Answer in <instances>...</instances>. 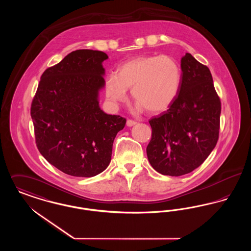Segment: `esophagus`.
I'll list each match as a JSON object with an SVG mask.
<instances>
[{
	"label": "esophagus",
	"mask_w": 251,
	"mask_h": 251,
	"mask_svg": "<svg viewBox=\"0 0 251 251\" xmlns=\"http://www.w3.org/2000/svg\"><path fill=\"white\" fill-rule=\"evenodd\" d=\"M126 124H127V126H128V127H131V126L135 125V124H136V122H135V121H133V120H127V123H126Z\"/></svg>",
	"instance_id": "esophagus-1"
}]
</instances>
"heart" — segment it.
<instances>
[{
  "label": "heart",
  "instance_id": "1",
  "mask_svg": "<svg viewBox=\"0 0 251 251\" xmlns=\"http://www.w3.org/2000/svg\"><path fill=\"white\" fill-rule=\"evenodd\" d=\"M181 81L180 69L170 56H139L119 67L117 76L110 75L105 93L113 102L125 101L127 89L138 108L149 113H161L170 106L178 95Z\"/></svg>",
  "mask_w": 251,
  "mask_h": 251
}]
</instances>
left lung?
<instances>
[{
    "instance_id": "1",
    "label": "left lung",
    "mask_w": 251,
    "mask_h": 251,
    "mask_svg": "<svg viewBox=\"0 0 251 251\" xmlns=\"http://www.w3.org/2000/svg\"><path fill=\"white\" fill-rule=\"evenodd\" d=\"M179 93L167 111L150 120L147 155L157 172L181 176L200 167L215 149L221 102L208 67L190 53L180 60Z\"/></svg>"
}]
</instances>
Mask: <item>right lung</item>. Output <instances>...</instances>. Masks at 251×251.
Listing matches in <instances>:
<instances>
[{"label": "right lung", "mask_w": 251, "mask_h": 251, "mask_svg": "<svg viewBox=\"0 0 251 251\" xmlns=\"http://www.w3.org/2000/svg\"><path fill=\"white\" fill-rule=\"evenodd\" d=\"M100 50H77L43 72L31 105L36 143L50 165L74 177H93L111 162L126 120L99 105L104 87Z\"/></svg>", "instance_id": "1"}]
</instances>
